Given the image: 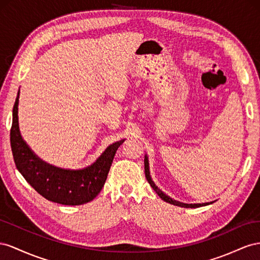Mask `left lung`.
I'll use <instances>...</instances> for the list:
<instances>
[{"label":"left lung","mask_w":260,"mask_h":260,"mask_svg":"<svg viewBox=\"0 0 260 260\" xmlns=\"http://www.w3.org/2000/svg\"><path fill=\"white\" fill-rule=\"evenodd\" d=\"M144 163H145V174H146V179L148 181V183L150 184V186L153 188V190L157 192L158 196L162 199L165 200L166 203H169L171 205H174V206H179V207H184V208H198V207H203V206H207V205H210L212 204L213 202L211 203H203V204H184V203H181V202H176V200L172 199L171 197H169L167 194H165L157 185L154 184V182L152 181L151 176H150V171H149V161H148V157L147 154H145V160H144Z\"/></svg>","instance_id":"1"}]
</instances>
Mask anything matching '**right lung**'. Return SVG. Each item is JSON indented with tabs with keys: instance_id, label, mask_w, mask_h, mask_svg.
<instances>
[{
	"instance_id": "add662e5",
	"label": "right lung",
	"mask_w": 260,
	"mask_h": 260,
	"mask_svg": "<svg viewBox=\"0 0 260 260\" xmlns=\"http://www.w3.org/2000/svg\"><path fill=\"white\" fill-rule=\"evenodd\" d=\"M19 90L13 108L11 147L15 165L24 179L50 202L66 206L84 205L97 196L106 183L115 152L125 139L107 147L92 165L84 169L57 168L37 155L21 137L18 123Z\"/></svg>"
}]
</instances>
